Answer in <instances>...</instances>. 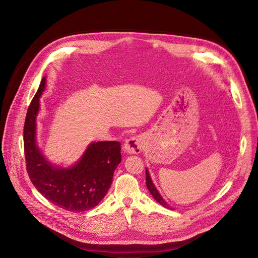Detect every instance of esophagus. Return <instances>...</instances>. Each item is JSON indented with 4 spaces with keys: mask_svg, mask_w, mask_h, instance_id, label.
Returning <instances> with one entry per match:
<instances>
[{
    "mask_svg": "<svg viewBox=\"0 0 258 258\" xmlns=\"http://www.w3.org/2000/svg\"><path fill=\"white\" fill-rule=\"evenodd\" d=\"M144 142L142 136H134L124 142V152L126 154H140L144 147Z\"/></svg>",
    "mask_w": 258,
    "mask_h": 258,
    "instance_id": "1",
    "label": "esophagus"
}]
</instances>
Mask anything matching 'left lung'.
<instances>
[{"label": "left lung", "instance_id": "8db88e82", "mask_svg": "<svg viewBox=\"0 0 258 258\" xmlns=\"http://www.w3.org/2000/svg\"><path fill=\"white\" fill-rule=\"evenodd\" d=\"M146 170V186H147V189L148 190H150V192H151V195L153 196V198L159 203V204H161L162 206L163 207H165V208H167V209H171V210H173L168 204H167V202L161 197V195H160V192L158 191V189L156 188V186H155V184H154V182H153V180H152V178H151V174H150V171H148V169L146 168L145 169Z\"/></svg>", "mask_w": 258, "mask_h": 258}]
</instances>
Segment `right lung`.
<instances>
[{"label": "right lung", "instance_id": "right-lung-1", "mask_svg": "<svg viewBox=\"0 0 258 258\" xmlns=\"http://www.w3.org/2000/svg\"><path fill=\"white\" fill-rule=\"evenodd\" d=\"M45 88L46 77H43L26 115L24 148L27 171L38 192L52 204L70 212L90 210L99 204L110 189L114 171L121 162L120 142H92L74 165L52 164L36 142L39 98Z\"/></svg>", "mask_w": 258, "mask_h": 258}]
</instances>
